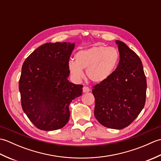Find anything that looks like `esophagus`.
<instances>
[{
	"instance_id": "obj_1",
	"label": "esophagus",
	"mask_w": 161,
	"mask_h": 161,
	"mask_svg": "<svg viewBox=\"0 0 161 161\" xmlns=\"http://www.w3.org/2000/svg\"><path fill=\"white\" fill-rule=\"evenodd\" d=\"M89 91H90V88H88V86H84L83 87V92H84V93H87V92H89Z\"/></svg>"
}]
</instances>
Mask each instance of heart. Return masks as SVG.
I'll list each match as a JSON object with an SVG mask.
<instances>
[{
  "mask_svg": "<svg viewBox=\"0 0 161 161\" xmlns=\"http://www.w3.org/2000/svg\"><path fill=\"white\" fill-rule=\"evenodd\" d=\"M75 58V61L70 60L68 66L75 79H82V70H86V75L90 80L102 82L110 76L117 66L119 53L114 47L95 46L79 51Z\"/></svg>",
  "mask_w": 161,
  "mask_h": 161,
  "instance_id": "b5f03b06",
  "label": "heart"
}]
</instances>
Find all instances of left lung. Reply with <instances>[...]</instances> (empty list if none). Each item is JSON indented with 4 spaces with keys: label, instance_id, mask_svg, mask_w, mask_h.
<instances>
[{
    "label": "left lung",
    "instance_id": "left-lung-1",
    "mask_svg": "<svg viewBox=\"0 0 161 161\" xmlns=\"http://www.w3.org/2000/svg\"><path fill=\"white\" fill-rule=\"evenodd\" d=\"M118 66L107 80L93 86L95 117L106 127L122 129L138 117L146 101L147 80L141 60L120 41Z\"/></svg>",
    "mask_w": 161,
    "mask_h": 161
}]
</instances>
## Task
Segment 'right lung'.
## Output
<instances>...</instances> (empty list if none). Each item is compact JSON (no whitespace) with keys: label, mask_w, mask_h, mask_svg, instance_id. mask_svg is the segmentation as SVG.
I'll list each match as a JSON object with an SVG mask.
<instances>
[{"label":"right lung","mask_w":161,"mask_h":161,"mask_svg":"<svg viewBox=\"0 0 161 161\" xmlns=\"http://www.w3.org/2000/svg\"><path fill=\"white\" fill-rule=\"evenodd\" d=\"M74 43H46L26 58L19 80L23 111L43 131L59 129L70 118L69 104L82 93L83 85L68 80Z\"/></svg>","instance_id":"right-lung-1"}]
</instances>
